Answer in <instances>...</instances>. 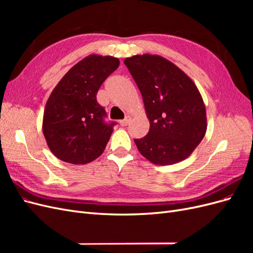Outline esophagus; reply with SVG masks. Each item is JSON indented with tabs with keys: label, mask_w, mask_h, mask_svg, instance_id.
Segmentation results:
<instances>
[{
	"label": "esophagus",
	"mask_w": 253,
	"mask_h": 253,
	"mask_svg": "<svg viewBox=\"0 0 253 253\" xmlns=\"http://www.w3.org/2000/svg\"><path fill=\"white\" fill-rule=\"evenodd\" d=\"M129 121H131V118L126 117V118L124 119V120H120V121H119V125H120L121 126H126L129 124Z\"/></svg>",
	"instance_id": "esophagus-1"
}]
</instances>
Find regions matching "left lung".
Returning a JSON list of instances; mask_svg holds the SVG:
<instances>
[{
    "mask_svg": "<svg viewBox=\"0 0 253 253\" xmlns=\"http://www.w3.org/2000/svg\"><path fill=\"white\" fill-rule=\"evenodd\" d=\"M138 86L149 133L135 139L140 154L158 166L188 158L207 131L206 106L195 83L171 61L158 55H135L125 59Z\"/></svg>",
    "mask_w": 253,
    "mask_h": 253,
    "instance_id": "left-lung-1",
    "label": "left lung"
}]
</instances>
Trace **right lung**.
I'll list each match as a JSON object with an SVG mask.
<instances>
[{
	"mask_svg": "<svg viewBox=\"0 0 253 253\" xmlns=\"http://www.w3.org/2000/svg\"><path fill=\"white\" fill-rule=\"evenodd\" d=\"M119 63L112 56L89 55L75 64L52 89L45 105L42 129L57 158L85 165L103 153L115 124H105V111L96 96Z\"/></svg>",
	"mask_w": 253,
	"mask_h": 253,
	"instance_id": "right-lung-1",
	"label": "right lung"
}]
</instances>
